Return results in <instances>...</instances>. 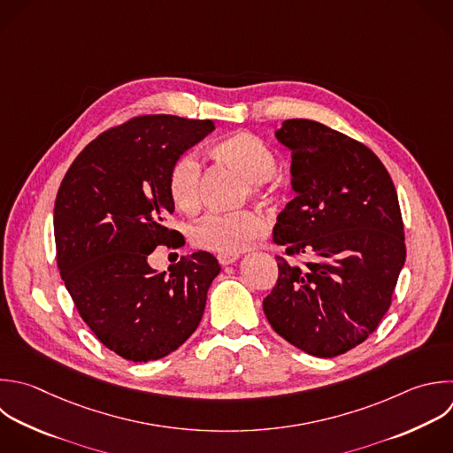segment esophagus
Returning <instances> with one entry per match:
<instances>
[{"mask_svg": "<svg viewBox=\"0 0 453 453\" xmlns=\"http://www.w3.org/2000/svg\"><path fill=\"white\" fill-rule=\"evenodd\" d=\"M237 258H239V255H225V253L218 255V262H219L221 265H230V264H234Z\"/></svg>", "mask_w": 453, "mask_h": 453, "instance_id": "34e87169", "label": "esophagus"}]
</instances>
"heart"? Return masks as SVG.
Listing matches in <instances>:
<instances>
[{
  "instance_id": "1",
  "label": "heart",
  "mask_w": 453,
  "mask_h": 453,
  "mask_svg": "<svg viewBox=\"0 0 453 453\" xmlns=\"http://www.w3.org/2000/svg\"><path fill=\"white\" fill-rule=\"evenodd\" d=\"M211 154L235 170L255 198H265L262 182L276 170L273 150L250 133H234L212 145ZM168 193L173 205L186 214L198 211L202 202V165L195 154H182L168 172ZM265 232V221L250 211L237 214H207L196 221L189 237L196 248L214 253L237 255L253 246Z\"/></svg>"
}]
</instances>
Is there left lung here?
Returning a JSON list of instances; mask_svg holds the SVG:
<instances>
[{
	"label": "left lung",
	"mask_w": 453,
	"mask_h": 453,
	"mask_svg": "<svg viewBox=\"0 0 453 453\" xmlns=\"http://www.w3.org/2000/svg\"><path fill=\"white\" fill-rule=\"evenodd\" d=\"M290 150L296 193L273 241L303 264L276 257L264 299L273 329L317 357H334L375 331L405 262L403 225L389 173L363 143L306 119L274 133Z\"/></svg>",
	"instance_id": "8db88e82"
}]
</instances>
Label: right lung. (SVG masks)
I'll list each match as a JSON object with an SVG mask.
<instances>
[{
  "instance_id": "add662e5",
  "label": "right lung",
  "mask_w": 453,
  "mask_h": 453,
  "mask_svg": "<svg viewBox=\"0 0 453 453\" xmlns=\"http://www.w3.org/2000/svg\"><path fill=\"white\" fill-rule=\"evenodd\" d=\"M214 131L212 120L147 115L96 138L65 173L55 203L62 280L83 320L113 352L154 361L198 327L221 267L207 251L168 273L149 255L177 235L165 226L175 205L168 172Z\"/></svg>"
}]
</instances>
